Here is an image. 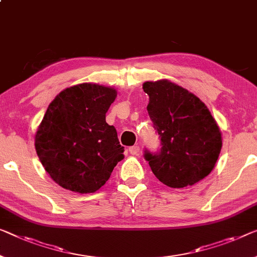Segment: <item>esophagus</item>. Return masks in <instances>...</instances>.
<instances>
[{
    "instance_id": "1",
    "label": "esophagus",
    "mask_w": 257,
    "mask_h": 257,
    "mask_svg": "<svg viewBox=\"0 0 257 257\" xmlns=\"http://www.w3.org/2000/svg\"><path fill=\"white\" fill-rule=\"evenodd\" d=\"M140 150H141V149H140L139 145H134V147L129 148V152L132 153V155H137V153L140 152Z\"/></svg>"
}]
</instances>
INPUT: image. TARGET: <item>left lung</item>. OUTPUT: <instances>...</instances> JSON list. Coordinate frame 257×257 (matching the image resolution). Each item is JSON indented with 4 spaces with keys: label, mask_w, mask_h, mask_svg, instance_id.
Instances as JSON below:
<instances>
[{
    "label": "left lung",
    "mask_w": 257,
    "mask_h": 257,
    "mask_svg": "<svg viewBox=\"0 0 257 257\" xmlns=\"http://www.w3.org/2000/svg\"><path fill=\"white\" fill-rule=\"evenodd\" d=\"M143 90L149 95V115L162 141L158 153L144 155L156 178L171 188H185L208 177L223 145L208 107L168 79L145 82Z\"/></svg>",
    "instance_id": "obj_1"
}]
</instances>
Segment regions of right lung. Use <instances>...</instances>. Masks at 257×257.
Returning a JSON list of instances; mask_svg holds the SVG:
<instances>
[{
    "mask_svg": "<svg viewBox=\"0 0 257 257\" xmlns=\"http://www.w3.org/2000/svg\"><path fill=\"white\" fill-rule=\"evenodd\" d=\"M117 92L109 86L82 83L56 95L34 139L41 164L57 185L79 194L105 185L124 148L106 113Z\"/></svg>",
    "mask_w": 257,
    "mask_h": 257,
    "instance_id": "obj_1",
    "label": "right lung"
}]
</instances>
